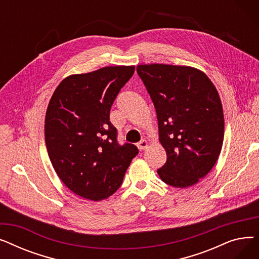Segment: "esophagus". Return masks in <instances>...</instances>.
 I'll list each match as a JSON object with an SVG mask.
<instances>
[{"instance_id": "esophagus-1", "label": "esophagus", "mask_w": 259, "mask_h": 259, "mask_svg": "<svg viewBox=\"0 0 259 259\" xmlns=\"http://www.w3.org/2000/svg\"><path fill=\"white\" fill-rule=\"evenodd\" d=\"M149 146V143H148V141L147 140H142L139 144H138V148L140 149L141 151H143V150H145V149L147 148Z\"/></svg>"}]
</instances>
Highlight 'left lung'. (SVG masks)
<instances>
[{"label": "left lung", "instance_id": "obj_1", "mask_svg": "<svg viewBox=\"0 0 259 259\" xmlns=\"http://www.w3.org/2000/svg\"><path fill=\"white\" fill-rule=\"evenodd\" d=\"M137 71L154 104L159 143L167 153L157 170L175 188L197 184L211 171L222 151L223 105L215 86L190 66L144 64Z\"/></svg>", "mask_w": 259, "mask_h": 259}]
</instances>
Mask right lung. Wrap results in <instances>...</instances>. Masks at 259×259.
Here are the masks:
<instances>
[{
    "instance_id": "obj_1",
    "label": "right lung",
    "mask_w": 259,
    "mask_h": 259,
    "mask_svg": "<svg viewBox=\"0 0 259 259\" xmlns=\"http://www.w3.org/2000/svg\"><path fill=\"white\" fill-rule=\"evenodd\" d=\"M135 70L108 66L65 77L54 90L45 117V142L51 164L76 195L100 201L120 187L138 155L132 144L118 145L110 109Z\"/></svg>"
}]
</instances>
